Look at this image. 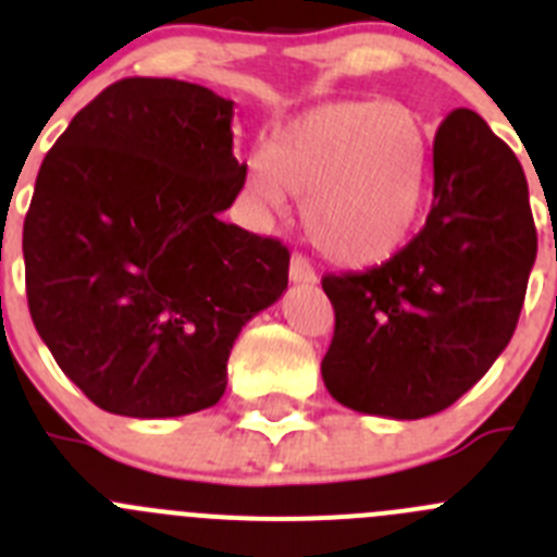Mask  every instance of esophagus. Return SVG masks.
I'll return each mask as SVG.
<instances>
[{"label": "esophagus", "mask_w": 557, "mask_h": 557, "mask_svg": "<svg viewBox=\"0 0 557 557\" xmlns=\"http://www.w3.org/2000/svg\"><path fill=\"white\" fill-rule=\"evenodd\" d=\"M290 280L297 285H313L315 283V272L313 267L308 263V258L302 255H290Z\"/></svg>", "instance_id": "obj_1"}]
</instances>
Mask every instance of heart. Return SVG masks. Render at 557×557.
<instances>
[{
    "instance_id": "heart-1",
    "label": "heart",
    "mask_w": 557,
    "mask_h": 557,
    "mask_svg": "<svg viewBox=\"0 0 557 557\" xmlns=\"http://www.w3.org/2000/svg\"><path fill=\"white\" fill-rule=\"evenodd\" d=\"M433 138L403 102H333L272 133L249 169L267 208L302 199L305 233L324 258L372 267L405 247L428 208Z\"/></svg>"
}]
</instances>
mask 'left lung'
I'll list each match as a JSON object with an SVG mask.
<instances>
[{
    "label": "left lung",
    "mask_w": 557,
    "mask_h": 557,
    "mask_svg": "<svg viewBox=\"0 0 557 557\" xmlns=\"http://www.w3.org/2000/svg\"><path fill=\"white\" fill-rule=\"evenodd\" d=\"M535 247L522 163L474 110H453L433 141L424 227L383 267L322 280L333 399L388 419L449 408L508 347Z\"/></svg>",
    "instance_id": "1"
}]
</instances>
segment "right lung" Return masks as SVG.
Masks as SVG:
<instances>
[{"instance_id": "1", "label": "right lung", "mask_w": 557, "mask_h": 557, "mask_svg": "<svg viewBox=\"0 0 557 557\" xmlns=\"http://www.w3.org/2000/svg\"><path fill=\"white\" fill-rule=\"evenodd\" d=\"M247 180L233 102L127 77L47 152L24 219L33 324L108 413L166 419L227 388L244 324L288 288V249L219 219Z\"/></svg>"}]
</instances>
